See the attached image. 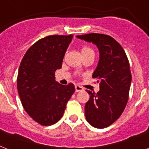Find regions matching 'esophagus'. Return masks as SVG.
Instances as JSON below:
<instances>
[{
	"label": "esophagus",
	"instance_id": "34e87169",
	"mask_svg": "<svg viewBox=\"0 0 149 149\" xmlns=\"http://www.w3.org/2000/svg\"><path fill=\"white\" fill-rule=\"evenodd\" d=\"M84 90V88L82 86H79V85H75V91L76 92H81Z\"/></svg>",
	"mask_w": 149,
	"mask_h": 149
}]
</instances>
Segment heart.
I'll list each match as a JSON object with an SVG mask.
<instances>
[{"label": "heart", "mask_w": 149, "mask_h": 149, "mask_svg": "<svg viewBox=\"0 0 149 149\" xmlns=\"http://www.w3.org/2000/svg\"><path fill=\"white\" fill-rule=\"evenodd\" d=\"M93 51V50L91 49L90 48H89V47H87V46H84V47L82 48V49H81V53H83V52H86V51Z\"/></svg>", "instance_id": "heart-1"}]
</instances>
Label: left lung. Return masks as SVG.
<instances>
[{
	"instance_id": "1",
	"label": "left lung",
	"mask_w": 149,
	"mask_h": 149,
	"mask_svg": "<svg viewBox=\"0 0 149 149\" xmlns=\"http://www.w3.org/2000/svg\"><path fill=\"white\" fill-rule=\"evenodd\" d=\"M77 37L93 42L99 51L93 78L99 83L100 90L97 93L86 90L89 99L85 104V116L92 126L104 128L119 119L128 101L131 83L128 59L121 45L110 36L89 33Z\"/></svg>"
}]
</instances>
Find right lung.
I'll return each instance as SVG.
<instances>
[{
    "mask_svg": "<svg viewBox=\"0 0 149 149\" xmlns=\"http://www.w3.org/2000/svg\"><path fill=\"white\" fill-rule=\"evenodd\" d=\"M73 35L48 36L27 51L18 69L17 88L22 106L41 125H54L63 117L66 104L75 91L74 84L55 81V72Z\"/></svg>",
    "mask_w": 149,
    "mask_h": 149,
    "instance_id": "add662e5",
    "label": "right lung"
}]
</instances>
